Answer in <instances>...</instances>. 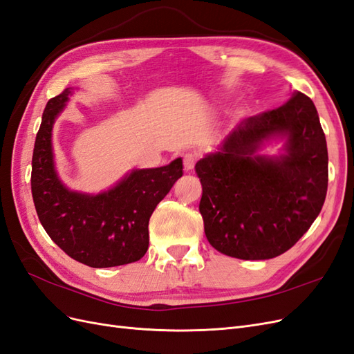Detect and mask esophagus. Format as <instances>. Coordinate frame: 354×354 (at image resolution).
Listing matches in <instances>:
<instances>
[{
  "mask_svg": "<svg viewBox=\"0 0 354 354\" xmlns=\"http://www.w3.org/2000/svg\"><path fill=\"white\" fill-rule=\"evenodd\" d=\"M195 164H196V155H195V153L189 152V153H186V155L183 156V165H185V169H186V171H192V169H194Z\"/></svg>",
  "mask_w": 354,
  "mask_h": 354,
  "instance_id": "obj_1",
  "label": "esophagus"
}]
</instances>
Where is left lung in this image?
I'll use <instances>...</instances> for the list:
<instances>
[{"instance_id": "left-lung-1", "label": "left lung", "mask_w": 354, "mask_h": 354, "mask_svg": "<svg viewBox=\"0 0 354 354\" xmlns=\"http://www.w3.org/2000/svg\"><path fill=\"white\" fill-rule=\"evenodd\" d=\"M276 133L287 136V153L274 160L257 156ZM195 171L212 248L241 260L286 252L312 226L328 190L326 138L313 102L295 91L281 108L246 118Z\"/></svg>"}]
</instances>
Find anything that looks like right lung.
<instances>
[{
    "label": "right lung",
    "mask_w": 354,
    "mask_h": 354,
    "mask_svg": "<svg viewBox=\"0 0 354 354\" xmlns=\"http://www.w3.org/2000/svg\"><path fill=\"white\" fill-rule=\"evenodd\" d=\"M71 90L48 100L32 155L30 189L42 227L71 259L102 269L138 261L149 246V218L183 176V162L136 169L104 194L69 192L55 171L51 128Z\"/></svg>",
    "instance_id": "right-lung-1"
}]
</instances>
